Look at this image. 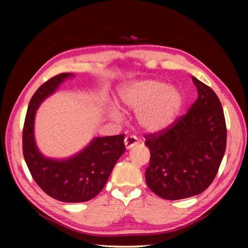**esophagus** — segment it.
<instances>
[{"instance_id":"34e87169","label":"esophagus","mask_w":248,"mask_h":248,"mask_svg":"<svg viewBox=\"0 0 248 248\" xmlns=\"http://www.w3.org/2000/svg\"><path fill=\"white\" fill-rule=\"evenodd\" d=\"M138 143H139V141H138L137 137H134V136H128V137H125L124 144H125V148H127L128 150L133 148V146L138 145Z\"/></svg>"}]
</instances>
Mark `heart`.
<instances>
[{
  "label": "heart",
  "instance_id": "obj_1",
  "mask_svg": "<svg viewBox=\"0 0 248 248\" xmlns=\"http://www.w3.org/2000/svg\"><path fill=\"white\" fill-rule=\"evenodd\" d=\"M119 100L125 110L138 112V121L146 131L156 132L173 124L183 106V95L173 86L156 79H144L119 90ZM112 116L120 115L112 109Z\"/></svg>",
  "mask_w": 248,
  "mask_h": 248
}]
</instances>
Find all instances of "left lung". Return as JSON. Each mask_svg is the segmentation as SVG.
I'll list each match as a JSON object with an SVG mask.
<instances>
[{
	"instance_id": "left-lung-1",
	"label": "left lung",
	"mask_w": 248,
	"mask_h": 248,
	"mask_svg": "<svg viewBox=\"0 0 248 248\" xmlns=\"http://www.w3.org/2000/svg\"><path fill=\"white\" fill-rule=\"evenodd\" d=\"M198 98L170 127L145 136L150 164L145 182L167 200L199 195L211 185L226 148V124L219 97L192 77Z\"/></svg>"
}]
</instances>
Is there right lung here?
<instances>
[{
	"instance_id": "right-lung-1",
	"label": "right lung",
	"mask_w": 248,
	"mask_h": 248,
	"mask_svg": "<svg viewBox=\"0 0 248 248\" xmlns=\"http://www.w3.org/2000/svg\"><path fill=\"white\" fill-rule=\"evenodd\" d=\"M61 73L45 82L29 102L23 128V154L32 178L46 194L62 202H84L97 196L119 157L124 153V134L96 138L75 156L57 161L46 158L33 140V119L40 103L58 89Z\"/></svg>"
}]
</instances>
